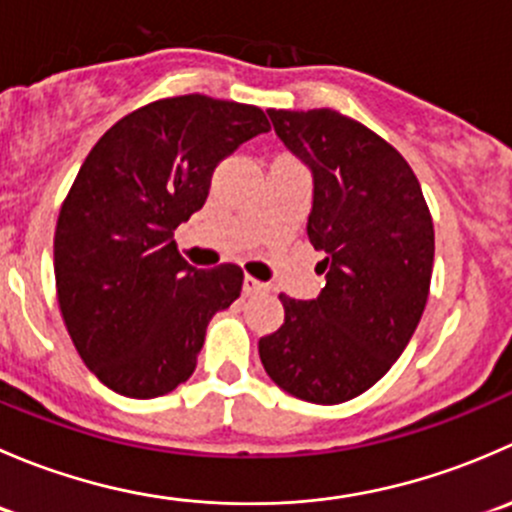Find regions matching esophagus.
I'll return each mask as SVG.
<instances>
[{"label":"esophagus","mask_w":512,"mask_h":512,"mask_svg":"<svg viewBox=\"0 0 512 512\" xmlns=\"http://www.w3.org/2000/svg\"><path fill=\"white\" fill-rule=\"evenodd\" d=\"M242 289H245V294H265L270 287H267L265 282H260V280H255V277L247 275L245 282H242Z\"/></svg>","instance_id":"34e87169"}]
</instances>
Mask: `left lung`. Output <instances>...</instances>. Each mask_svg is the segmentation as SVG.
Listing matches in <instances>:
<instances>
[{"instance_id":"left-lung-1","label":"left lung","mask_w":512,"mask_h":512,"mask_svg":"<svg viewBox=\"0 0 512 512\" xmlns=\"http://www.w3.org/2000/svg\"><path fill=\"white\" fill-rule=\"evenodd\" d=\"M280 141L314 178L307 235L327 285L317 299L280 294L285 324L260 339V359L287 394L342 404L391 369L428 299L433 220L394 146L332 108L275 111Z\"/></svg>"}]
</instances>
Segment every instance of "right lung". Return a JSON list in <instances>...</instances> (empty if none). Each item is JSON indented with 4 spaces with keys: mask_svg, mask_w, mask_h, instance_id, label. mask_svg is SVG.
<instances>
[{
    "mask_svg": "<svg viewBox=\"0 0 512 512\" xmlns=\"http://www.w3.org/2000/svg\"><path fill=\"white\" fill-rule=\"evenodd\" d=\"M267 131L257 106L173 96L86 156L54 232L56 294L76 352L116 394L156 399L188 381L210 319L240 297V267L195 270L173 230L203 208L220 160Z\"/></svg>",
    "mask_w": 512,
    "mask_h": 512,
    "instance_id": "1",
    "label": "right lung"
}]
</instances>
